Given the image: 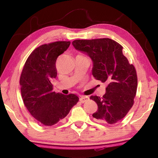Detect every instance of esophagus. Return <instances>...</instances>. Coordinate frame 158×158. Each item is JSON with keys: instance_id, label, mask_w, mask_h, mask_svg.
<instances>
[{"instance_id": "esophagus-1", "label": "esophagus", "mask_w": 158, "mask_h": 158, "mask_svg": "<svg viewBox=\"0 0 158 158\" xmlns=\"http://www.w3.org/2000/svg\"><path fill=\"white\" fill-rule=\"evenodd\" d=\"M79 100L81 103H84L85 102L89 100V98L88 97V96H81V97L79 98Z\"/></svg>"}]
</instances>
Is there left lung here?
Listing matches in <instances>:
<instances>
[{"instance_id":"obj_1","label":"left lung","mask_w":158,"mask_h":158,"mask_svg":"<svg viewBox=\"0 0 158 158\" xmlns=\"http://www.w3.org/2000/svg\"><path fill=\"white\" fill-rule=\"evenodd\" d=\"M73 45L76 49L87 53L92 59L93 77L107 84L102 97H90L98 106L93 114L94 120L103 123H116L134 105L137 89L135 66L123 55L121 45L111 39L76 40Z\"/></svg>"}]
</instances>
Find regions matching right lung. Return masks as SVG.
Returning a JSON list of instances; mask_svg holds the SVG:
<instances>
[{"label": "right lung", "instance_id": "1", "mask_svg": "<svg viewBox=\"0 0 158 158\" xmlns=\"http://www.w3.org/2000/svg\"><path fill=\"white\" fill-rule=\"evenodd\" d=\"M70 42L44 44L34 49L21 72L20 86L26 109L40 124L52 126L63 120L78 102V96L53 91L52 79L57 76L56 62Z\"/></svg>", "mask_w": 158, "mask_h": 158}]
</instances>
